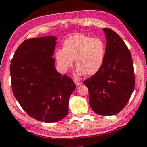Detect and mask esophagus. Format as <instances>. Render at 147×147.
Returning <instances> with one entry per match:
<instances>
[{
  "instance_id": "34e87169",
  "label": "esophagus",
  "mask_w": 147,
  "mask_h": 147,
  "mask_svg": "<svg viewBox=\"0 0 147 147\" xmlns=\"http://www.w3.org/2000/svg\"><path fill=\"white\" fill-rule=\"evenodd\" d=\"M74 82L75 83V84L76 85V86H79V85H81V84L82 83V82H80L79 80H76V79H74Z\"/></svg>"
}]
</instances>
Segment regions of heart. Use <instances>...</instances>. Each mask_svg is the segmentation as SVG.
Here are the masks:
<instances>
[{"label": "heart", "mask_w": 147, "mask_h": 147, "mask_svg": "<svg viewBox=\"0 0 147 147\" xmlns=\"http://www.w3.org/2000/svg\"><path fill=\"white\" fill-rule=\"evenodd\" d=\"M106 55L105 42L99 38L76 35L64 40L62 49L55 52L59 68L66 72L75 60L76 74L81 76L95 75L101 69Z\"/></svg>", "instance_id": "heart-1"}]
</instances>
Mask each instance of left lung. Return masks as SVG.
<instances>
[{
    "label": "left lung",
    "mask_w": 147,
    "mask_h": 147,
    "mask_svg": "<svg viewBox=\"0 0 147 147\" xmlns=\"http://www.w3.org/2000/svg\"><path fill=\"white\" fill-rule=\"evenodd\" d=\"M105 35L106 55L101 69L84 84L89 91V103L95 113L112 115L125 107L135 88L131 55L125 43L109 28Z\"/></svg>",
    "instance_id": "8db88e82"
}]
</instances>
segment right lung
Returning a JSON list of instances; mask_svg holds the SVG:
<instances>
[{
    "label": "right lung",
    "instance_id": "1",
    "mask_svg": "<svg viewBox=\"0 0 147 147\" xmlns=\"http://www.w3.org/2000/svg\"><path fill=\"white\" fill-rule=\"evenodd\" d=\"M56 40L54 36L26 40L10 65L12 93L19 104L30 117L48 123L67 115L69 99L76 88L70 77L55 69Z\"/></svg>",
    "mask_w": 147,
    "mask_h": 147
}]
</instances>
